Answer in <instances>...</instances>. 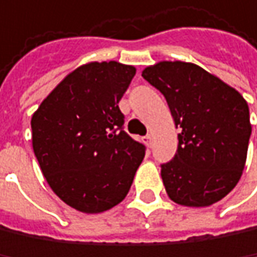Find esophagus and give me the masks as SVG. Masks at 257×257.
Returning <instances> with one entry per match:
<instances>
[{
	"instance_id": "obj_1",
	"label": "esophagus",
	"mask_w": 257,
	"mask_h": 257,
	"mask_svg": "<svg viewBox=\"0 0 257 257\" xmlns=\"http://www.w3.org/2000/svg\"><path fill=\"white\" fill-rule=\"evenodd\" d=\"M145 144H147L148 147H151V144H153V135H147V136H145Z\"/></svg>"
}]
</instances>
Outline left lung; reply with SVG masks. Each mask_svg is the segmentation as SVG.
I'll return each mask as SVG.
<instances>
[{
  "mask_svg": "<svg viewBox=\"0 0 257 257\" xmlns=\"http://www.w3.org/2000/svg\"><path fill=\"white\" fill-rule=\"evenodd\" d=\"M142 76L165 95L181 128L175 157L162 165L168 196L193 208L218 202L233 190L245 166L251 135L247 101L193 63L160 61Z\"/></svg>",
  "mask_w": 257,
  "mask_h": 257,
  "instance_id": "1",
  "label": "left lung"
}]
</instances>
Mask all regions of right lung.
Here are the masks:
<instances>
[{"instance_id": "1", "label": "right lung", "mask_w": 257, "mask_h": 257, "mask_svg": "<svg viewBox=\"0 0 257 257\" xmlns=\"http://www.w3.org/2000/svg\"><path fill=\"white\" fill-rule=\"evenodd\" d=\"M136 68L118 61L77 67L33 113V150L54 193L85 214L124 200L145 147L124 130L118 103Z\"/></svg>"}]
</instances>
